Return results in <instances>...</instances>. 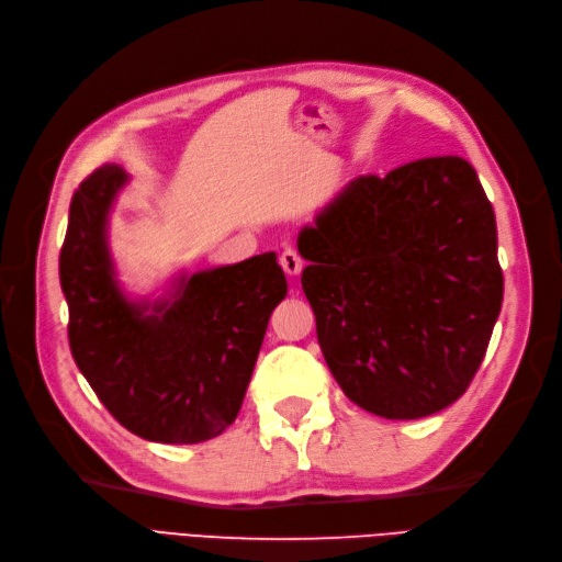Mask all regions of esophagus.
Masks as SVG:
<instances>
[{"label": "esophagus", "mask_w": 562, "mask_h": 562, "mask_svg": "<svg viewBox=\"0 0 562 562\" xmlns=\"http://www.w3.org/2000/svg\"><path fill=\"white\" fill-rule=\"evenodd\" d=\"M279 262H281V267H283V271H285L288 277H291V279L300 277V271H302V258H300L295 248H285V250L281 252Z\"/></svg>", "instance_id": "1"}]
</instances>
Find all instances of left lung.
Instances as JSON below:
<instances>
[{
  "mask_svg": "<svg viewBox=\"0 0 562 562\" xmlns=\"http://www.w3.org/2000/svg\"><path fill=\"white\" fill-rule=\"evenodd\" d=\"M297 250L323 359L349 401L419 419L464 394L504 297L495 211L469 161L353 178Z\"/></svg>",
  "mask_w": 562,
  "mask_h": 562,
  "instance_id": "1",
  "label": "left lung"
}]
</instances>
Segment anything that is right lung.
Masks as SVG:
<instances>
[{
  "label": "right lung",
  "instance_id": "obj_1",
  "mask_svg": "<svg viewBox=\"0 0 562 562\" xmlns=\"http://www.w3.org/2000/svg\"><path fill=\"white\" fill-rule=\"evenodd\" d=\"M128 173L100 166L70 203L60 288L75 363L112 417L155 443H201L241 411L271 312L288 283L277 252L180 274L131 297L110 252V211Z\"/></svg>",
  "mask_w": 562,
  "mask_h": 562
}]
</instances>
